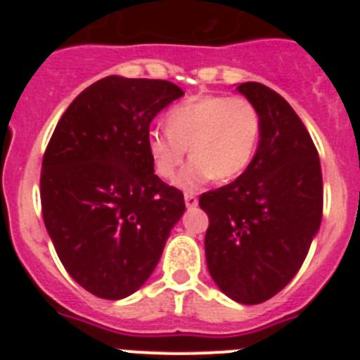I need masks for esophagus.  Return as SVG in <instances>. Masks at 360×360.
<instances>
[{
    "label": "esophagus",
    "instance_id": "esophagus-1",
    "mask_svg": "<svg viewBox=\"0 0 360 360\" xmlns=\"http://www.w3.org/2000/svg\"><path fill=\"white\" fill-rule=\"evenodd\" d=\"M184 200H186L187 209H193V207H196V205H198V198H196V196L193 195V193H186Z\"/></svg>",
    "mask_w": 360,
    "mask_h": 360
}]
</instances>
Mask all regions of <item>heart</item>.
Listing matches in <instances>:
<instances>
[{
    "label": "heart",
    "instance_id": "1",
    "mask_svg": "<svg viewBox=\"0 0 360 360\" xmlns=\"http://www.w3.org/2000/svg\"><path fill=\"white\" fill-rule=\"evenodd\" d=\"M167 129L153 128L146 148L158 176L171 178L186 158L176 186L196 189L212 176L229 182L240 176L256 153L262 135V115L245 97L202 95L178 104L165 117Z\"/></svg>",
    "mask_w": 360,
    "mask_h": 360
}]
</instances>
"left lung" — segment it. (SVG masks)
I'll return each instance as SVG.
<instances>
[{"instance_id": "left-lung-1", "label": "left lung", "mask_w": 360, "mask_h": 360, "mask_svg": "<svg viewBox=\"0 0 360 360\" xmlns=\"http://www.w3.org/2000/svg\"><path fill=\"white\" fill-rule=\"evenodd\" d=\"M236 90L262 115L256 155L234 182L200 196V207L209 216V274L232 301L257 304L303 265L323 218V174L304 124L281 95L262 82Z\"/></svg>"}]
</instances>
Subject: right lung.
<instances>
[{
  "instance_id": "right-lung-1",
  "label": "right lung",
  "mask_w": 360,
  "mask_h": 360,
  "mask_svg": "<svg viewBox=\"0 0 360 360\" xmlns=\"http://www.w3.org/2000/svg\"><path fill=\"white\" fill-rule=\"evenodd\" d=\"M182 95L169 81L110 75L75 97L50 139L44 225L66 272L97 297L139 290L186 211L146 148L151 120Z\"/></svg>"
}]
</instances>
